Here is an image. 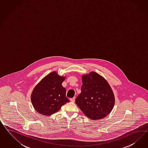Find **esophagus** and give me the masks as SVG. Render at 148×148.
Instances as JSON below:
<instances>
[{
    "label": "esophagus",
    "mask_w": 148,
    "mask_h": 148,
    "mask_svg": "<svg viewBox=\"0 0 148 148\" xmlns=\"http://www.w3.org/2000/svg\"><path fill=\"white\" fill-rule=\"evenodd\" d=\"M70 100L71 102L73 103H74L75 102V98H73L70 99Z\"/></svg>",
    "instance_id": "obj_1"
}]
</instances>
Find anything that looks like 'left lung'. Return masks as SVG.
Returning a JSON list of instances; mask_svg holds the SVG:
<instances>
[{
	"label": "left lung",
	"instance_id": "obj_1",
	"mask_svg": "<svg viewBox=\"0 0 148 148\" xmlns=\"http://www.w3.org/2000/svg\"><path fill=\"white\" fill-rule=\"evenodd\" d=\"M80 94L75 103L92 120L104 118L112 111L115 99L112 89L103 77L95 72L82 77Z\"/></svg>",
	"mask_w": 148,
	"mask_h": 148
}]
</instances>
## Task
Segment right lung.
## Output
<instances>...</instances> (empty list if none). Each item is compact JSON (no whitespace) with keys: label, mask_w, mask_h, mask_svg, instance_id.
Here are the masks:
<instances>
[{"label":"right lung","mask_w":148,"mask_h":148,"mask_svg":"<svg viewBox=\"0 0 148 148\" xmlns=\"http://www.w3.org/2000/svg\"><path fill=\"white\" fill-rule=\"evenodd\" d=\"M65 77L52 72L45 77L33 90L31 96L34 108L39 113L50 116L69 101L66 90L62 86Z\"/></svg>","instance_id":"1"}]
</instances>
